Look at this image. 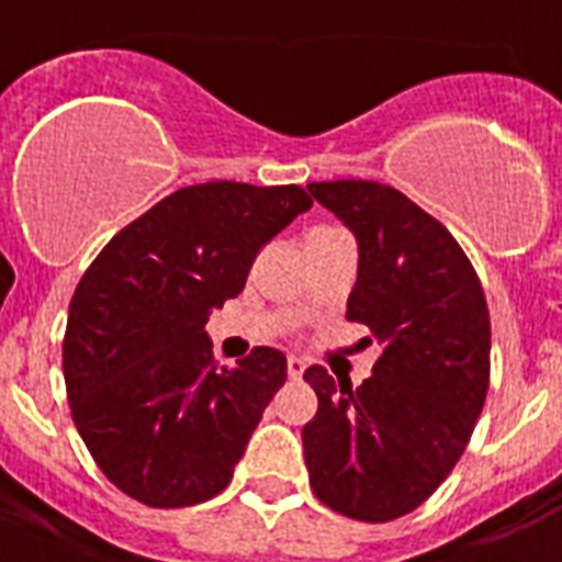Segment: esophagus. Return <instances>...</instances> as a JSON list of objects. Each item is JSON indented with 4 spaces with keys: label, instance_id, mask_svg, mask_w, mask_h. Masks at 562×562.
<instances>
[{
    "label": "esophagus",
    "instance_id": "esophagus-1",
    "mask_svg": "<svg viewBox=\"0 0 562 562\" xmlns=\"http://www.w3.org/2000/svg\"><path fill=\"white\" fill-rule=\"evenodd\" d=\"M304 370H307L304 359H299V356H290V359H286V373H290L292 379H301V375H304Z\"/></svg>",
    "mask_w": 562,
    "mask_h": 562
}]
</instances>
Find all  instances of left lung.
<instances>
[{"label": "left lung", "mask_w": 562, "mask_h": 562, "mask_svg": "<svg viewBox=\"0 0 562 562\" xmlns=\"http://www.w3.org/2000/svg\"><path fill=\"white\" fill-rule=\"evenodd\" d=\"M307 189L356 235L347 322L370 327L382 350L361 387L318 364L304 373L318 396L301 430L310 485L345 517L396 520L442 485L474 434L491 375L488 304L451 232L398 189Z\"/></svg>", "instance_id": "left-lung-1"}]
</instances>
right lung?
<instances>
[{"label":"right lung","mask_w":562,"mask_h":562,"mask_svg":"<svg viewBox=\"0 0 562 562\" xmlns=\"http://www.w3.org/2000/svg\"><path fill=\"white\" fill-rule=\"evenodd\" d=\"M310 206L295 183L178 189L120 229L80 278L63 341L74 425L137 503L183 508L229 485L284 384L286 356L255 347L217 368L203 327L244 290L258 249Z\"/></svg>","instance_id":"add662e5"}]
</instances>
